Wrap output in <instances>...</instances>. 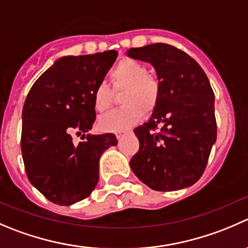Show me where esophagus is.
I'll return each mask as SVG.
<instances>
[{
	"instance_id": "obj_1",
	"label": "esophagus",
	"mask_w": 248,
	"mask_h": 248,
	"mask_svg": "<svg viewBox=\"0 0 248 248\" xmlns=\"http://www.w3.org/2000/svg\"><path fill=\"white\" fill-rule=\"evenodd\" d=\"M124 134H126V132H124V131H122V132H116V138L117 139H121L122 137L124 136Z\"/></svg>"
}]
</instances>
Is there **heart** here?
Wrapping results in <instances>:
<instances>
[{
  "label": "heart",
  "mask_w": 248,
  "mask_h": 248,
  "mask_svg": "<svg viewBox=\"0 0 248 248\" xmlns=\"http://www.w3.org/2000/svg\"><path fill=\"white\" fill-rule=\"evenodd\" d=\"M115 90L124 88L122 108L109 111L99 120L104 131L119 132L128 129L143 117L144 111H153L160 99L161 87L157 78L149 75L144 64L131 58H124L109 74ZM112 103V91L105 82H100L94 91V107L105 111Z\"/></svg>",
  "instance_id": "b5f03b06"
}]
</instances>
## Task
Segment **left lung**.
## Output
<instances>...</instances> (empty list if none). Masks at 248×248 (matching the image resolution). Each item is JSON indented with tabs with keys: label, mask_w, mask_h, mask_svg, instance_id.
Returning a JSON list of instances; mask_svg holds the SVG:
<instances>
[{
	"label": "left lung",
	"mask_w": 248,
	"mask_h": 248,
	"mask_svg": "<svg viewBox=\"0 0 248 248\" xmlns=\"http://www.w3.org/2000/svg\"><path fill=\"white\" fill-rule=\"evenodd\" d=\"M127 55L150 63L161 87L150 120L134 129L139 150L129 161L132 170L153 190L195 184L217 139L215 93L205 71L190 55L167 43L131 48ZM158 125L160 131L154 132Z\"/></svg>",
	"instance_id": "1"
}]
</instances>
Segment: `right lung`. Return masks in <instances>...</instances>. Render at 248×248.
Instances as JSON below:
<instances>
[{"label": "right lung", "mask_w": 248, "mask_h": 248, "mask_svg": "<svg viewBox=\"0 0 248 248\" xmlns=\"http://www.w3.org/2000/svg\"><path fill=\"white\" fill-rule=\"evenodd\" d=\"M116 58V50L60 58L29 91L21 154L29 180L50 202L70 206L88 198L99 179L100 156L117 144L112 133L73 141V133L92 128L94 91Z\"/></svg>", "instance_id": "obj_1"}]
</instances>
